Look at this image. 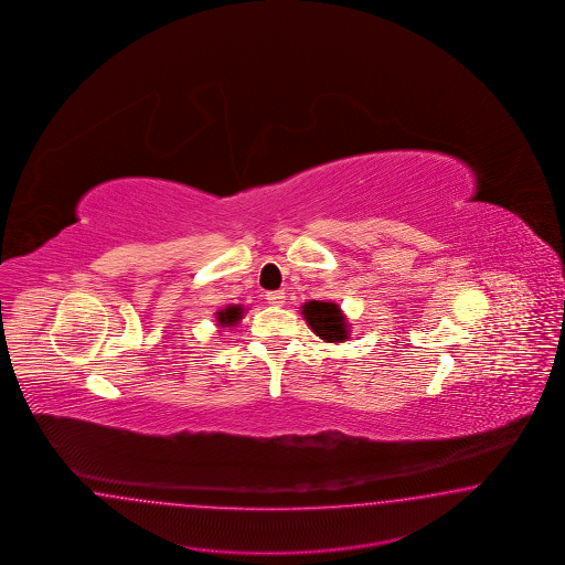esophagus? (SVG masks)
<instances>
[{
	"mask_svg": "<svg viewBox=\"0 0 565 565\" xmlns=\"http://www.w3.org/2000/svg\"><path fill=\"white\" fill-rule=\"evenodd\" d=\"M265 298H267V302L271 305V307H281L284 302H286V296H284V291H267L265 294Z\"/></svg>",
	"mask_w": 565,
	"mask_h": 565,
	"instance_id": "34e87169",
	"label": "esophagus"
}]
</instances>
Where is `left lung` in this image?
<instances>
[{"label":"left lung","instance_id":"1","mask_svg":"<svg viewBox=\"0 0 565 565\" xmlns=\"http://www.w3.org/2000/svg\"><path fill=\"white\" fill-rule=\"evenodd\" d=\"M302 315L308 321L310 329L327 342H342L345 335V321H343L342 310L333 302H319L310 300L302 307Z\"/></svg>","mask_w":565,"mask_h":565}]
</instances>
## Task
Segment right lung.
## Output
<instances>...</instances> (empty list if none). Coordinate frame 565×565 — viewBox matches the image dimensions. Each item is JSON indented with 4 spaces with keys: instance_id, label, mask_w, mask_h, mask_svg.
<instances>
[{
    "instance_id": "obj_1",
    "label": "right lung",
    "mask_w": 565,
    "mask_h": 565,
    "mask_svg": "<svg viewBox=\"0 0 565 565\" xmlns=\"http://www.w3.org/2000/svg\"><path fill=\"white\" fill-rule=\"evenodd\" d=\"M217 319H220V323H222L223 327L236 326L239 319H242V308H225V310H222V312H217Z\"/></svg>"
}]
</instances>
